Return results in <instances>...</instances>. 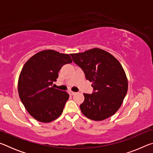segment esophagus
Instances as JSON below:
<instances>
[{
    "label": "esophagus",
    "mask_w": 153,
    "mask_h": 153,
    "mask_svg": "<svg viewBox=\"0 0 153 153\" xmlns=\"http://www.w3.org/2000/svg\"><path fill=\"white\" fill-rule=\"evenodd\" d=\"M69 94H70L71 95H75L76 94V92H73V91H69Z\"/></svg>",
    "instance_id": "esophagus-1"
}]
</instances>
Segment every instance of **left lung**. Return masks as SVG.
<instances>
[{"label": "left lung", "instance_id": "8db88e82", "mask_svg": "<svg viewBox=\"0 0 153 153\" xmlns=\"http://www.w3.org/2000/svg\"><path fill=\"white\" fill-rule=\"evenodd\" d=\"M92 82V94H84L79 107L86 117L94 121L106 120L120 108L128 92V83L121 63L102 49L94 48L70 55Z\"/></svg>", "mask_w": 153, "mask_h": 153}]
</instances>
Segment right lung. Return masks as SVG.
<instances>
[{
    "label": "right lung",
    "instance_id": "1",
    "mask_svg": "<svg viewBox=\"0 0 153 153\" xmlns=\"http://www.w3.org/2000/svg\"><path fill=\"white\" fill-rule=\"evenodd\" d=\"M72 63L68 54L53 50L40 51L23 67L18 80L21 100L30 115L38 121L48 123L63 113L69 95L53 86L64 65Z\"/></svg>",
    "mask_w": 153,
    "mask_h": 153
}]
</instances>
